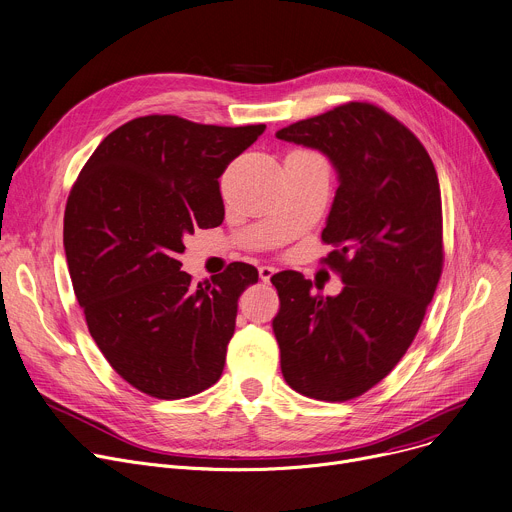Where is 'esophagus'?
<instances>
[{"instance_id": "1", "label": "esophagus", "mask_w": 512, "mask_h": 512, "mask_svg": "<svg viewBox=\"0 0 512 512\" xmlns=\"http://www.w3.org/2000/svg\"><path fill=\"white\" fill-rule=\"evenodd\" d=\"M274 272H277V268H274V266H266V264H262V266L258 268V274H260V281L268 283V281H270V277H272V274H274Z\"/></svg>"}]
</instances>
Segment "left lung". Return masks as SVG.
<instances>
[{"label": "left lung", "mask_w": 512, "mask_h": 512, "mask_svg": "<svg viewBox=\"0 0 512 512\" xmlns=\"http://www.w3.org/2000/svg\"><path fill=\"white\" fill-rule=\"evenodd\" d=\"M318 149L338 188L322 240L344 283L311 295L295 270L270 279L279 293L272 332L285 381L307 398L344 402L379 383L406 355L443 268L439 178L422 143L393 116L348 102L277 133Z\"/></svg>", "instance_id": "1"}]
</instances>
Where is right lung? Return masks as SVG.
<instances>
[{"mask_svg":"<svg viewBox=\"0 0 512 512\" xmlns=\"http://www.w3.org/2000/svg\"><path fill=\"white\" fill-rule=\"evenodd\" d=\"M264 129L141 116L96 147L71 188L63 246L77 303L112 369L151 398L194 396L223 373L258 270L233 262L192 285L178 256L184 235L223 223L219 176Z\"/></svg>","mask_w":512,"mask_h":512,"instance_id":"obj_1","label":"right lung"}]
</instances>
